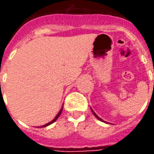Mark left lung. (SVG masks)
I'll return each instance as SVG.
<instances>
[{"label": "left lung", "instance_id": "obj_1", "mask_svg": "<svg viewBox=\"0 0 154 154\" xmlns=\"http://www.w3.org/2000/svg\"><path fill=\"white\" fill-rule=\"evenodd\" d=\"M91 111H92V113H93V115H94V116H96V118H97V119H99V120H100V121H102V122H105V121H104L103 119H100V117H99V116H97V114H96V113H95V112H94L93 110H92V109H91Z\"/></svg>", "mask_w": 154, "mask_h": 154}]
</instances>
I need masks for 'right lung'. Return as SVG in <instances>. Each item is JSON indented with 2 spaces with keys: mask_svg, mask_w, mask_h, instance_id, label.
<instances>
[{
  "mask_svg": "<svg viewBox=\"0 0 154 154\" xmlns=\"http://www.w3.org/2000/svg\"><path fill=\"white\" fill-rule=\"evenodd\" d=\"M63 107H62V109H61V110H60V111L58 112V114H57V116H56V117H55V118H54V119H53L52 121H50V122H48V124H46V125H44L40 126V127H46V126L49 125H51V124H53V123H54V122H55V121H56V120H57V119H58V117L60 116L61 113H62V111H63Z\"/></svg>",
  "mask_w": 154,
  "mask_h": 154,
  "instance_id": "right-lung-1",
  "label": "right lung"
}]
</instances>
